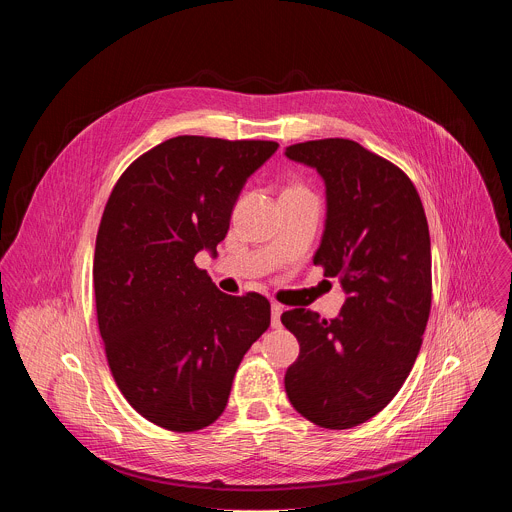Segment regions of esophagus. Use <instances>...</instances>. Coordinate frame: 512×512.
<instances>
[{
	"instance_id": "obj_1",
	"label": "esophagus",
	"mask_w": 512,
	"mask_h": 512,
	"mask_svg": "<svg viewBox=\"0 0 512 512\" xmlns=\"http://www.w3.org/2000/svg\"><path fill=\"white\" fill-rule=\"evenodd\" d=\"M281 314H283V306L273 302L271 304V326L273 328H279L281 326Z\"/></svg>"
}]
</instances>
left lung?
Masks as SVG:
<instances>
[{"label": "left lung", "instance_id": "obj_1", "mask_svg": "<svg viewBox=\"0 0 512 512\" xmlns=\"http://www.w3.org/2000/svg\"><path fill=\"white\" fill-rule=\"evenodd\" d=\"M285 156L324 180L314 265L346 294L332 320L306 308L281 314L300 342L285 393L312 423L348 429L389 405L419 354L431 308L427 218L407 174L352 139L294 143Z\"/></svg>", "mask_w": 512, "mask_h": 512}]
</instances>
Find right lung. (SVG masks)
I'll return each mask as SVG.
<instances>
[{"label":"right lung","mask_w":512,"mask_h":512,"mask_svg":"<svg viewBox=\"0 0 512 512\" xmlns=\"http://www.w3.org/2000/svg\"><path fill=\"white\" fill-rule=\"evenodd\" d=\"M279 145L178 135L117 180L97 233L93 281L111 375L129 405L170 431L221 417L271 306L227 296L194 257L227 237L233 206Z\"/></svg>","instance_id":"obj_1"}]
</instances>
